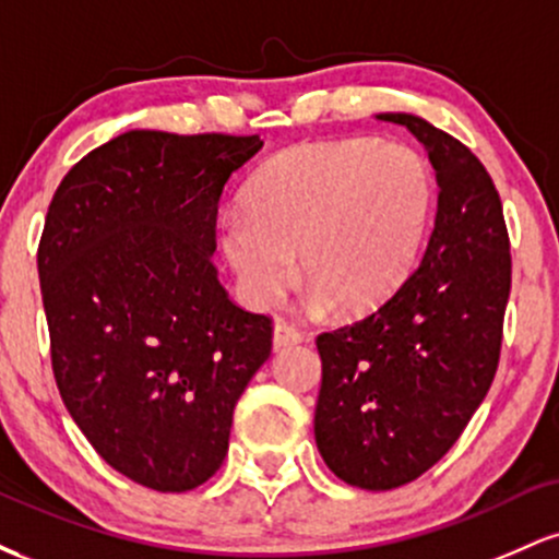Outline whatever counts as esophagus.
Returning <instances> with one entry per match:
<instances>
[{"label":"esophagus","instance_id":"obj_1","mask_svg":"<svg viewBox=\"0 0 559 559\" xmlns=\"http://www.w3.org/2000/svg\"><path fill=\"white\" fill-rule=\"evenodd\" d=\"M301 338H305V333H301L299 329H294L292 323H284V320H278V323L273 325V346H275V349H281V346L299 344Z\"/></svg>","mask_w":559,"mask_h":559}]
</instances>
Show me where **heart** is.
Wrapping results in <instances>:
<instances>
[{"label":"heart","mask_w":559,"mask_h":559,"mask_svg":"<svg viewBox=\"0 0 559 559\" xmlns=\"http://www.w3.org/2000/svg\"><path fill=\"white\" fill-rule=\"evenodd\" d=\"M247 210L217 223L223 258L249 305H267L294 271L310 299L342 316L373 310L407 278L433 215V173L407 144L310 141L267 159Z\"/></svg>","instance_id":"obj_1"}]
</instances>
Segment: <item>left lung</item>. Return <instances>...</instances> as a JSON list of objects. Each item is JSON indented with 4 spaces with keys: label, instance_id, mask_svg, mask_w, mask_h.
Masks as SVG:
<instances>
[{
    "label": "left lung",
    "instance_id": "8db88e82",
    "mask_svg": "<svg viewBox=\"0 0 559 559\" xmlns=\"http://www.w3.org/2000/svg\"><path fill=\"white\" fill-rule=\"evenodd\" d=\"M426 146L439 207L426 254L376 312L320 333L316 444L344 484L386 491L452 449L489 394L510 299V239L497 189L457 139L407 112Z\"/></svg>",
    "mask_w": 559,
    "mask_h": 559
}]
</instances>
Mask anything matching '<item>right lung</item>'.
<instances>
[{"mask_svg": "<svg viewBox=\"0 0 559 559\" xmlns=\"http://www.w3.org/2000/svg\"><path fill=\"white\" fill-rule=\"evenodd\" d=\"M260 150L136 128L75 163L49 204L38 281L57 389L99 457L146 489L215 476L271 357V318L234 305L210 262L223 189Z\"/></svg>", "mask_w": 559, "mask_h": 559, "instance_id": "right-lung-1", "label": "right lung"}]
</instances>
